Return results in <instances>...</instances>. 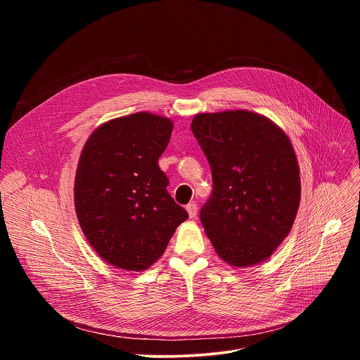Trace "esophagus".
<instances>
[{"label": "esophagus", "mask_w": 360, "mask_h": 360, "mask_svg": "<svg viewBox=\"0 0 360 360\" xmlns=\"http://www.w3.org/2000/svg\"><path fill=\"white\" fill-rule=\"evenodd\" d=\"M186 211H188V214H189V218H195L196 217V214H198V207H196V203H188L186 205Z\"/></svg>", "instance_id": "34e87169"}]
</instances>
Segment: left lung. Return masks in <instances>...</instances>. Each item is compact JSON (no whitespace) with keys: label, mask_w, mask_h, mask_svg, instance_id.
<instances>
[{"label":"left lung","mask_w":360,"mask_h":360,"mask_svg":"<svg viewBox=\"0 0 360 360\" xmlns=\"http://www.w3.org/2000/svg\"><path fill=\"white\" fill-rule=\"evenodd\" d=\"M191 129L211 165L212 193L199 218L217 253L236 268L266 261L300 202L289 138L266 117L242 110L198 114Z\"/></svg>","instance_id":"left-lung-1"}]
</instances>
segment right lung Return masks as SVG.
I'll use <instances>...</instances> for the list:
<instances>
[{"label": "right lung", "mask_w": 360, "mask_h": 360, "mask_svg": "<svg viewBox=\"0 0 360 360\" xmlns=\"http://www.w3.org/2000/svg\"><path fill=\"white\" fill-rule=\"evenodd\" d=\"M172 127L164 117L131 114L96 128L81 152L77 218L94 250L120 269H148L188 219L158 165Z\"/></svg>", "instance_id": "1"}]
</instances>
